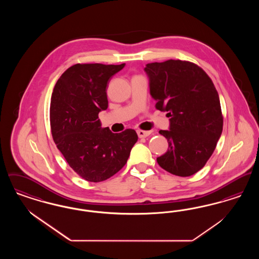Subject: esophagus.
Here are the masks:
<instances>
[{
	"label": "esophagus",
	"instance_id": "34e87169",
	"mask_svg": "<svg viewBox=\"0 0 259 259\" xmlns=\"http://www.w3.org/2000/svg\"><path fill=\"white\" fill-rule=\"evenodd\" d=\"M137 134L139 138H147L151 134V131H144V130H137Z\"/></svg>",
	"mask_w": 259,
	"mask_h": 259
}]
</instances>
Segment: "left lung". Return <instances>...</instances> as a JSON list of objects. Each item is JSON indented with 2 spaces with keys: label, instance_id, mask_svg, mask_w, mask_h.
<instances>
[{
  "label": "left lung",
  "instance_id": "1",
  "mask_svg": "<svg viewBox=\"0 0 259 259\" xmlns=\"http://www.w3.org/2000/svg\"><path fill=\"white\" fill-rule=\"evenodd\" d=\"M145 72L155 108L170 117V130L159 131L169 148L157 163L172 175L192 176L209 160L222 135L219 93L209 75L191 62L149 63Z\"/></svg>",
  "mask_w": 259,
  "mask_h": 259
}]
</instances>
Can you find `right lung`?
Listing matches in <instances>:
<instances>
[{
	"label": "right lung",
	"instance_id": "add662e5",
	"mask_svg": "<svg viewBox=\"0 0 259 259\" xmlns=\"http://www.w3.org/2000/svg\"><path fill=\"white\" fill-rule=\"evenodd\" d=\"M125 64H75L57 80L50 103V127L70 167L87 182L108 180L122 169L138 141L135 130L114 134L102 128L100 111L108 109L107 87Z\"/></svg>",
	"mask_w": 259,
	"mask_h": 259
}]
</instances>
